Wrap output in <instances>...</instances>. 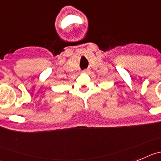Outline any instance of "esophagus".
Masks as SVG:
<instances>
[{
    "mask_svg": "<svg viewBox=\"0 0 161 161\" xmlns=\"http://www.w3.org/2000/svg\"><path fill=\"white\" fill-rule=\"evenodd\" d=\"M82 72H83V73H88L89 69H83V70H82Z\"/></svg>",
    "mask_w": 161,
    "mask_h": 161,
    "instance_id": "obj_1",
    "label": "esophagus"
}]
</instances>
